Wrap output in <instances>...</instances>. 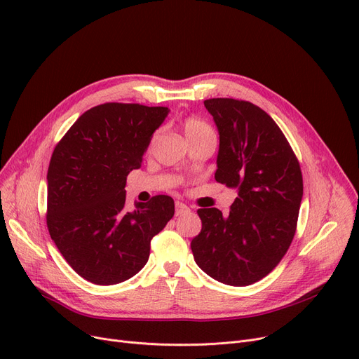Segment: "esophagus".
<instances>
[{
    "label": "esophagus",
    "instance_id": "esophagus-1",
    "mask_svg": "<svg viewBox=\"0 0 359 359\" xmlns=\"http://www.w3.org/2000/svg\"><path fill=\"white\" fill-rule=\"evenodd\" d=\"M189 211H191L189 206L182 203V202H176V215H177V217H179V215H183V214H186V212H189Z\"/></svg>",
    "mask_w": 359,
    "mask_h": 359
}]
</instances>
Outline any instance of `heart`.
I'll return each instance as SVG.
<instances>
[{
  "mask_svg": "<svg viewBox=\"0 0 359 359\" xmlns=\"http://www.w3.org/2000/svg\"><path fill=\"white\" fill-rule=\"evenodd\" d=\"M183 130H184L186 138L189 141L199 140V138H203L206 135L214 134L212 129L210 128V125L203 122V121H201V119H198V118H187L183 122Z\"/></svg>",
  "mask_w": 359,
  "mask_h": 359,
  "instance_id": "heart-1",
  "label": "heart"
}]
</instances>
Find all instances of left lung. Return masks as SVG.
<instances>
[{
    "label": "left lung",
    "mask_w": 359,
    "mask_h": 359,
    "mask_svg": "<svg viewBox=\"0 0 359 359\" xmlns=\"http://www.w3.org/2000/svg\"><path fill=\"white\" fill-rule=\"evenodd\" d=\"M219 134L215 180L237 189L230 214L198 210L201 233L191 249L196 265L225 285L246 287L265 278L294 238L303 175L279 126L250 102H203Z\"/></svg>",
    "instance_id": "1"
}]
</instances>
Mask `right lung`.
Returning a JSON list of instances; mask_svg holds the SVG:
<instances>
[{
    "label": "right lung",
    "mask_w": 359,
    "mask_h": 359,
    "mask_svg": "<svg viewBox=\"0 0 359 359\" xmlns=\"http://www.w3.org/2000/svg\"><path fill=\"white\" fill-rule=\"evenodd\" d=\"M168 107L104 103L75 121L55 147L48 168L50 238L68 265L97 285H115L148 262L149 243L175 215L157 195L125 210L126 176L140 168Z\"/></svg>",
    "instance_id": "1"
}]
</instances>
